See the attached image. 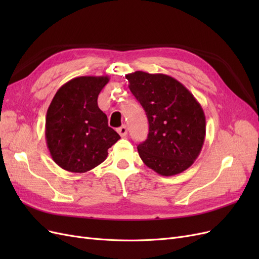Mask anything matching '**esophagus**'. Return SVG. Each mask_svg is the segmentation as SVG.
<instances>
[{
    "label": "esophagus",
    "mask_w": 259,
    "mask_h": 259,
    "mask_svg": "<svg viewBox=\"0 0 259 259\" xmlns=\"http://www.w3.org/2000/svg\"><path fill=\"white\" fill-rule=\"evenodd\" d=\"M116 131H117V133H119V135L121 137H125L127 135V127L125 126V125H122V126L117 128Z\"/></svg>",
    "instance_id": "obj_1"
}]
</instances>
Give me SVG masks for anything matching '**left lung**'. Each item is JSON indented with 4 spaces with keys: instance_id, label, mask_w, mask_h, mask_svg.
<instances>
[{
    "instance_id": "left-lung-1",
    "label": "left lung",
    "mask_w": 259,
    "mask_h": 259,
    "mask_svg": "<svg viewBox=\"0 0 259 259\" xmlns=\"http://www.w3.org/2000/svg\"><path fill=\"white\" fill-rule=\"evenodd\" d=\"M125 76L149 122L148 137L137 146L140 159L162 176L189 168L205 139V114L199 101L169 75L136 71Z\"/></svg>"
}]
</instances>
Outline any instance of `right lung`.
I'll return each mask as SVG.
<instances>
[{
    "label": "right lung",
    "instance_id": "add662e5",
    "mask_svg": "<svg viewBox=\"0 0 259 259\" xmlns=\"http://www.w3.org/2000/svg\"><path fill=\"white\" fill-rule=\"evenodd\" d=\"M108 75L77 76L55 94L45 120V139L54 162L71 173H86L103 163L121 137L108 126L97 98Z\"/></svg>",
    "mask_w": 259,
    "mask_h": 259
}]
</instances>
